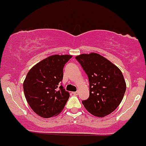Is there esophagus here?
<instances>
[{
  "label": "esophagus",
  "mask_w": 146,
  "mask_h": 146,
  "mask_svg": "<svg viewBox=\"0 0 146 146\" xmlns=\"http://www.w3.org/2000/svg\"><path fill=\"white\" fill-rule=\"evenodd\" d=\"M73 94H74V95H78V94H79V91H78V90H77V91H76V92H73Z\"/></svg>",
  "instance_id": "obj_1"
}]
</instances>
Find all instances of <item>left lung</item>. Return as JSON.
Listing matches in <instances>:
<instances>
[{"instance_id": "obj_1", "label": "left lung", "mask_w": 146, "mask_h": 146, "mask_svg": "<svg viewBox=\"0 0 146 146\" xmlns=\"http://www.w3.org/2000/svg\"><path fill=\"white\" fill-rule=\"evenodd\" d=\"M88 77L90 96L82 101L92 115L104 117L118 108L126 90L121 70L98 53L81 54L76 57Z\"/></svg>"}]
</instances>
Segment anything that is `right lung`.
I'll use <instances>...</instances> for the list:
<instances>
[{"label": "right lung", "instance_id": "1", "mask_svg": "<svg viewBox=\"0 0 146 146\" xmlns=\"http://www.w3.org/2000/svg\"><path fill=\"white\" fill-rule=\"evenodd\" d=\"M70 55H53L43 59L28 71L23 82L25 97L33 111L45 118L58 115L64 108L70 94L59 86L63 67Z\"/></svg>", "mask_w": 146, "mask_h": 146}]
</instances>
